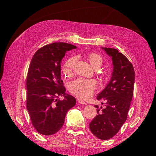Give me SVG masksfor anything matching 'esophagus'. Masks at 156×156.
I'll list each match as a JSON object with an SVG mask.
<instances>
[{
  "label": "esophagus",
  "mask_w": 156,
  "mask_h": 156,
  "mask_svg": "<svg viewBox=\"0 0 156 156\" xmlns=\"http://www.w3.org/2000/svg\"><path fill=\"white\" fill-rule=\"evenodd\" d=\"M78 101L79 103L81 104V105H87V103L86 102H84V101H83V100H80V99H78Z\"/></svg>",
  "instance_id": "esophagus-1"
}]
</instances>
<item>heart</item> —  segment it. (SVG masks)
I'll use <instances>...</instances> for the list:
<instances>
[{"mask_svg":"<svg viewBox=\"0 0 156 156\" xmlns=\"http://www.w3.org/2000/svg\"><path fill=\"white\" fill-rule=\"evenodd\" d=\"M87 59L89 63L94 69L99 68L103 62L102 56L96 53H89L87 55ZM76 61V57H72L66 60L63 65V73L67 76L72 74L73 67ZM97 85L96 81L94 79L78 78L72 81L69 85V90L71 93L76 96L87 98L93 94Z\"/></svg>","mask_w":156,"mask_h":156,"instance_id":"obj_1","label":"heart"}]
</instances>
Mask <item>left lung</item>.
<instances>
[{"instance_id": "8db88e82", "label": "left lung", "mask_w": 156, "mask_h": 156, "mask_svg": "<svg viewBox=\"0 0 156 156\" xmlns=\"http://www.w3.org/2000/svg\"><path fill=\"white\" fill-rule=\"evenodd\" d=\"M102 49L112 57L113 69L109 83L97 96L98 100L105 102V107L95 105L98 114L89 124V129L98 138L107 140L119 131L127 118L133 95L135 72L131 62L118 49Z\"/></svg>"}]
</instances>
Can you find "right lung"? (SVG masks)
<instances>
[{"instance_id":"right-lung-1","label":"right lung","mask_w":156,"mask_h":156,"mask_svg":"<svg viewBox=\"0 0 156 156\" xmlns=\"http://www.w3.org/2000/svg\"><path fill=\"white\" fill-rule=\"evenodd\" d=\"M76 47L65 43H54L41 47L34 55L29 67L27 109L34 127L39 133H57L65 122L66 113L76 105L73 96L65 94L60 76V62L66 51ZM60 95L64 99H58Z\"/></svg>"}]
</instances>
